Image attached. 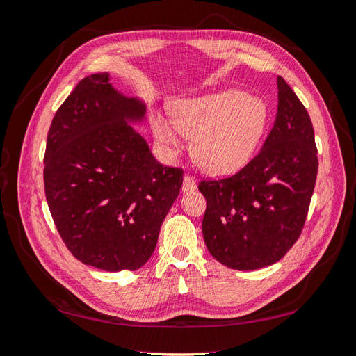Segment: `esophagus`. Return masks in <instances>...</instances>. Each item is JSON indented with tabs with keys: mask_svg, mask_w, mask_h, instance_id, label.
<instances>
[{
	"mask_svg": "<svg viewBox=\"0 0 356 356\" xmlns=\"http://www.w3.org/2000/svg\"><path fill=\"white\" fill-rule=\"evenodd\" d=\"M195 188H197V184H195V180L191 176H188V174H185L182 191L184 193H191V191L195 190Z\"/></svg>",
	"mask_w": 356,
	"mask_h": 356,
	"instance_id": "obj_1",
	"label": "esophagus"
}]
</instances>
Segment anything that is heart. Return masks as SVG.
<instances>
[{
	"label": "heart",
	"mask_w": 356,
	"mask_h": 356,
	"mask_svg": "<svg viewBox=\"0 0 356 356\" xmlns=\"http://www.w3.org/2000/svg\"><path fill=\"white\" fill-rule=\"evenodd\" d=\"M266 122L268 108L260 99L226 90L179 101L171 108V122L156 115L151 127L168 156L182 148V134L191 139V156L202 170L228 174L249 161Z\"/></svg>",
	"instance_id": "heart-1"
}]
</instances>
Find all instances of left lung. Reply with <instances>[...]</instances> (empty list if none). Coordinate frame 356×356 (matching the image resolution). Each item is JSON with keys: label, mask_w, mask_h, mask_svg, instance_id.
I'll return each mask as SVG.
<instances>
[{"label": "left lung", "mask_w": 356, "mask_h": 356, "mask_svg": "<svg viewBox=\"0 0 356 356\" xmlns=\"http://www.w3.org/2000/svg\"><path fill=\"white\" fill-rule=\"evenodd\" d=\"M275 122L260 153L222 180H203L202 231L225 266L252 270L283 259L298 240L311 203L318 157L305 105L278 76Z\"/></svg>", "instance_id": "1"}]
</instances>
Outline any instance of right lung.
I'll use <instances>...</instances> for the list:
<instances>
[{
	"label": "right lung",
	"mask_w": 356,
	"mask_h": 356,
	"mask_svg": "<svg viewBox=\"0 0 356 356\" xmlns=\"http://www.w3.org/2000/svg\"><path fill=\"white\" fill-rule=\"evenodd\" d=\"M147 107L110 84L108 73L82 79L51 120L44 188L53 222L79 261L136 270L154 252L184 171L159 163L134 130Z\"/></svg>",
	"instance_id": "right-lung-1"
}]
</instances>
